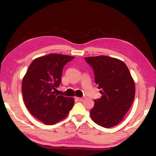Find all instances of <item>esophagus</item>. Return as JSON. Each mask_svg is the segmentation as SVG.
Instances as JSON below:
<instances>
[{"label": "esophagus", "mask_w": 156, "mask_h": 156, "mask_svg": "<svg viewBox=\"0 0 156 156\" xmlns=\"http://www.w3.org/2000/svg\"><path fill=\"white\" fill-rule=\"evenodd\" d=\"M83 99H84L83 98H76V100H78V101H82Z\"/></svg>", "instance_id": "34e87169"}]
</instances>
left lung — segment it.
I'll return each instance as SVG.
<instances>
[{
  "label": "left lung",
  "mask_w": 156,
  "mask_h": 156,
  "mask_svg": "<svg viewBox=\"0 0 156 156\" xmlns=\"http://www.w3.org/2000/svg\"><path fill=\"white\" fill-rule=\"evenodd\" d=\"M92 67L102 96L94 100L90 117L96 124L112 128L119 124L135 98V83L122 61L107 55L86 57Z\"/></svg>",
  "instance_id": "1"
}]
</instances>
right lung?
<instances>
[{
  "label": "right lung",
  "mask_w": 156,
  "mask_h": 156,
  "mask_svg": "<svg viewBox=\"0 0 156 156\" xmlns=\"http://www.w3.org/2000/svg\"><path fill=\"white\" fill-rule=\"evenodd\" d=\"M74 56L51 53L35 58L28 67L22 82L26 108L34 117L46 125H54L64 119L75 101L55 94L62 82L64 66Z\"/></svg>",
  "instance_id": "add662e5"
}]
</instances>
